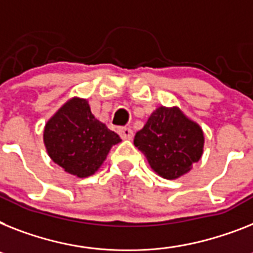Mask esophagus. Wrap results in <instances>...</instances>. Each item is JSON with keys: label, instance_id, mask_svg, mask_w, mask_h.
<instances>
[{"label": "esophagus", "instance_id": "1", "mask_svg": "<svg viewBox=\"0 0 253 253\" xmlns=\"http://www.w3.org/2000/svg\"><path fill=\"white\" fill-rule=\"evenodd\" d=\"M119 134L123 139H131L133 138V130L130 128H120L119 129Z\"/></svg>", "mask_w": 253, "mask_h": 253}]
</instances>
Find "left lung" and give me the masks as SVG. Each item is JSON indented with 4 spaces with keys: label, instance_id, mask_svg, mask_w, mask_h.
Instances as JSON below:
<instances>
[{
    "label": "left lung",
    "instance_id": "8db88e82",
    "mask_svg": "<svg viewBox=\"0 0 253 253\" xmlns=\"http://www.w3.org/2000/svg\"><path fill=\"white\" fill-rule=\"evenodd\" d=\"M134 146L146 156L154 172L163 178L176 179L189 173L200 160L204 133L179 107L160 106L135 133Z\"/></svg>",
    "mask_w": 253,
    "mask_h": 253
}]
</instances>
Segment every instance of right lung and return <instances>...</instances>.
Listing matches in <instances>:
<instances>
[{
  "label": "right lung",
  "instance_id": "obj_1",
  "mask_svg": "<svg viewBox=\"0 0 253 253\" xmlns=\"http://www.w3.org/2000/svg\"><path fill=\"white\" fill-rule=\"evenodd\" d=\"M122 138L91 114L85 98L72 97L47 120L43 145L55 164L79 178L97 172Z\"/></svg>",
  "mask_w": 253,
  "mask_h": 253
}]
</instances>
